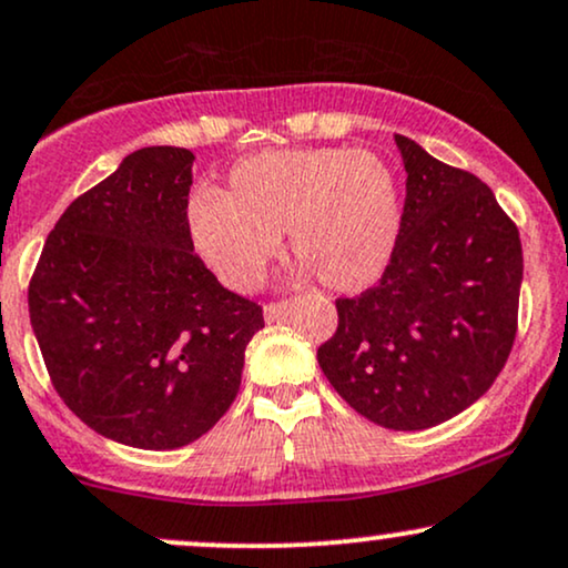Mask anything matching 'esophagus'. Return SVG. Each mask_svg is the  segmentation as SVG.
I'll use <instances>...</instances> for the list:
<instances>
[{"label": "esophagus", "mask_w": 568, "mask_h": 568, "mask_svg": "<svg viewBox=\"0 0 568 568\" xmlns=\"http://www.w3.org/2000/svg\"><path fill=\"white\" fill-rule=\"evenodd\" d=\"M285 312H288V302H272L264 306V317L270 320V323H275V320L285 317Z\"/></svg>", "instance_id": "esophagus-1"}]
</instances>
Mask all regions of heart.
I'll return each instance as SVG.
<instances>
[{
  "mask_svg": "<svg viewBox=\"0 0 568 568\" xmlns=\"http://www.w3.org/2000/svg\"><path fill=\"white\" fill-rule=\"evenodd\" d=\"M195 248L230 288H254L277 241L331 291H362L384 275L399 237V187L371 150L293 148L248 155L219 195L187 209Z\"/></svg>",
  "mask_w": 568,
  "mask_h": 568,
  "instance_id": "b5f03b06",
  "label": "heart"
}]
</instances>
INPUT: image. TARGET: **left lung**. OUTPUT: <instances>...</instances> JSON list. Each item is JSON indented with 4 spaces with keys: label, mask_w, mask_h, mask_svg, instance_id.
<instances>
[{
    "label": "left lung",
    "mask_w": 568,
    "mask_h": 568,
    "mask_svg": "<svg viewBox=\"0 0 568 568\" xmlns=\"http://www.w3.org/2000/svg\"><path fill=\"white\" fill-rule=\"evenodd\" d=\"M407 172L399 237L378 285L338 298L317 362L346 405L420 432L474 405L508 362L524 254L518 227L479 176L396 134Z\"/></svg>",
    "instance_id": "left-lung-1"
}]
</instances>
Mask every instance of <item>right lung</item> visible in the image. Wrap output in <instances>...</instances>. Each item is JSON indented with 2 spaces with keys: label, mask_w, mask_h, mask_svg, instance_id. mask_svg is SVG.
<instances>
[{
  "label": "right lung",
  "mask_w": 568,
  "mask_h": 568,
  "mask_svg": "<svg viewBox=\"0 0 568 568\" xmlns=\"http://www.w3.org/2000/svg\"><path fill=\"white\" fill-rule=\"evenodd\" d=\"M195 155L142 148L79 195L29 285L54 392L92 432L140 449L201 439L241 388L262 306L224 288L193 251Z\"/></svg>",
  "instance_id": "right-lung-1"
}]
</instances>
